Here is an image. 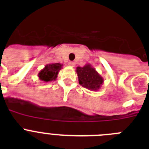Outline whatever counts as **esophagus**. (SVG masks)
<instances>
[{
  "instance_id": "esophagus-1",
  "label": "esophagus",
  "mask_w": 149,
  "mask_h": 149,
  "mask_svg": "<svg viewBox=\"0 0 149 149\" xmlns=\"http://www.w3.org/2000/svg\"><path fill=\"white\" fill-rule=\"evenodd\" d=\"M68 65H70V66L74 67V65H75V63H74V62L70 61V62H68Z\"/></svg>"
}]
</instances>
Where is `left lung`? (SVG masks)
I'll list each match as a JSON object with an SVG mask.
<instances>
[{"label": "left lung", "instance_id": "obj_1", "mask_svg": "<svg viewBox=\"0 0 149 149\" xmlns=\"http://www.w3.org/2000/svg\"><path fill=\"white\" fill-rule=\"evenodd\" d=\"M79 84L84 88L91 91H98L104 84L103 77L90 64H86L83 67H77Z\"/></svg>", "mask_w": 149, "mask_h": 149}]
</instances>
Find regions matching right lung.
<instances>
[{
    "label": "right lung",
    "instance_id": "1",
    "mask_svg": "<svg viewBox=\"0 0 149 149\" xmlns=\"http://www.w3.org/2000/svg\"><path fill=\"white\" fill-rule=\"evenodd\" d=\"M63 64L60 63H51L47 64L39 72L38 77L39 80L44 82H51L55 81L57 77L59 72L61 70Z\"/></svg>",
    "mask_w": 149,
    "mask_h": 149
}]
</instances>
